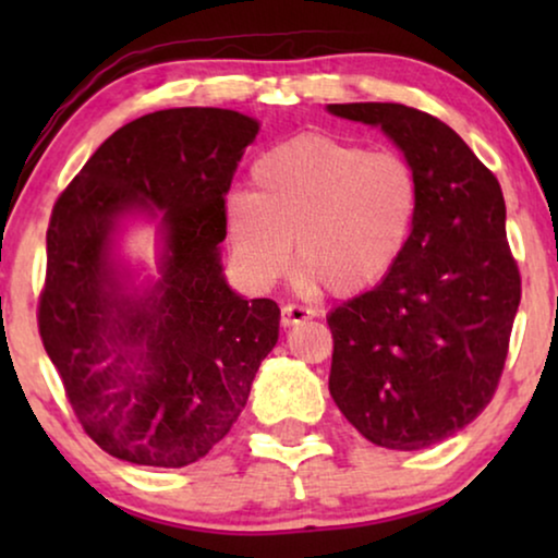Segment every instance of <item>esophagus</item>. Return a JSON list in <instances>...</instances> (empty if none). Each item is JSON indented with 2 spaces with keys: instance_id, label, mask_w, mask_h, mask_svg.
<instances>
[{
  "instance_id": "obj_1",
  "label": "esophagus",
  "mask_w": 558,
  "mask_h": 558,
  "mask_svg": "<svg viewBox=\"0 0 558 558\" xmlns=\"http://www.w3.org/2000/svg\"><path fill=\"white\" fill-rule=\"evenodd\" d=\"M312 317H315V312L310 307H302V304H284V307H281V325L284 327L300 325L304 319H312Z\"/></svg>"
}]
</instances>
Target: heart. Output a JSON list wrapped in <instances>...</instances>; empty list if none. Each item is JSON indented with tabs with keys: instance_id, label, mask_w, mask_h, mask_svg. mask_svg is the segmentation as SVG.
Listing matches in <instances>:
<instances>
[{
	"instance_id": "b5f03b06",
	"label": "heart",
	"mask_w": 558,
	"mask_h": 558,
	"mask_svg": "<svg viewBox=\"0 0 558 558\" xmlns=\"http://www.w3.org/2000/svg\"><path fill=\"white\" fill-rule=\"evenodd\" d=\"M248 190L223 203L233 258L251 284H271L294 258L302 277L335 296L368 292L407 251L418 180L396 151L330 134H296L251 167Z\"/></svg>"
}]
</instances>
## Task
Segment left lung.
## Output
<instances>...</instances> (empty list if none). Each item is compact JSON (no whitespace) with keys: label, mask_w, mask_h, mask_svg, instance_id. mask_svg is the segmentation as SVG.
Masks as SVG:
<instances>
[{"label":"left lung","mask_w":558,"mask_h":558,"mask_svg":"<svg viewBox=\"0 0 558 558\" xmlns=\"http://www.w3.org/2000/svg\"><path fill=\"white\" fill-rule=\"evenodd\" d=\"M380 126L418 180V213L393 271L342 302L330 396L373 445L414 452L483 414L498 388L521 304L500 182L462 136L403 104H330Z\"/></svg>","instance_id":"obj_1"}]
</instances>
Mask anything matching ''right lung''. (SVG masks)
<instances>
[{
  "instance_id": "obj_1",
  "label": "right lung",
  "mask_w": 558,
  "mask_h": 558,
  "mask_svg": "<svg viewBox=\"0 0 558 558\" xmlns=\"http://www.w3.org/2000/svg\"><path fill=\"white\" fill-rule=\"evenodd\" d=\"M258 121L165 109L129 121L52 205L37 327L83 432L117 460L185 468L231 432L279 307L226 284L223 203ZM162 209L160 281L129 293L112 233Z\"/></svg>"
}]
</instances>
